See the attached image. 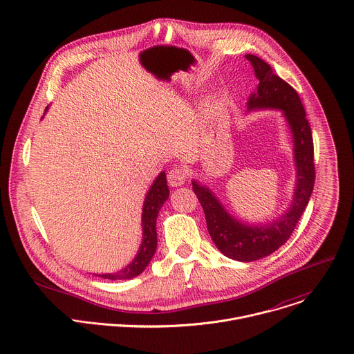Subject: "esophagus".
<instances>
[{
    "label": "esophagus",
    "mask_w": 354,
    "mask_h": 354,
    "mask_svg": "<svg viewBox=\"0 0 354 354\" xmlns=\"http://www.w3.org/2000/svg\"><path fill=\"white\" fill-rule=\"evenodd\" d=\"M188 177H189L188 170L181 166L171 169L167 174V180L171 187H181L188 180Z\"/></svg>",
    "instance_id": "obj_1"
}]
</instances>
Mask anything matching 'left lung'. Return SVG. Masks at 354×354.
<instances>
[{
    "label": "left lung",
    "instance_id": "1",
    "mask_svg": "<svg viewBox=\"0 0 354 354\" xmlns=\"http://www.w3.org/2000/svg\"><path fill=\"white\" fill-rule=\"evenodd\" d=\"M254 76L256 90L249 95L246 111H279L292 137L293 163L296 170L295 189L286 210L268 221L249 224L232 216L216 194L198 180H192L206 217L207 231L217 249L236 261H253L266 257L282 246L303 214L314 187V151L310 124L297 93L274 75L271 66L259 57L246 54Z\"/></svg>",
    "mask_w": 354,
    "mask_h": 354
}]
</instances>
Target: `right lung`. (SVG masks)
Returning a JSON list of instances; mask_svg holds the SVG:
<instances>
[{
  "label": "right lung",
  "mask_w": 354,
  "mask_h": 354,
  "mask_svg": "<svg viewBox=\"0 0 354 354\" xmlns=\"http://www.w3.org/2000/svg\"><path fill=\"white\" fill-rule=\"evenodd\" d=\"M48 111V106L46 112ZM169 187L166 180V173L160 171L158 177L153 180L152 185L149 187L144 205H142V214H141V225H142V239L141 245L138 248L137 254L134 259L122 270L115 272H105V274H94L101 278L106 279H131L137 275H140L151 263L156 246H158V234H156V218L159 214V210L165 205V202L169 199Z\"/></svg>",
  "instance_id": "obj_1"
}]
</instances>
